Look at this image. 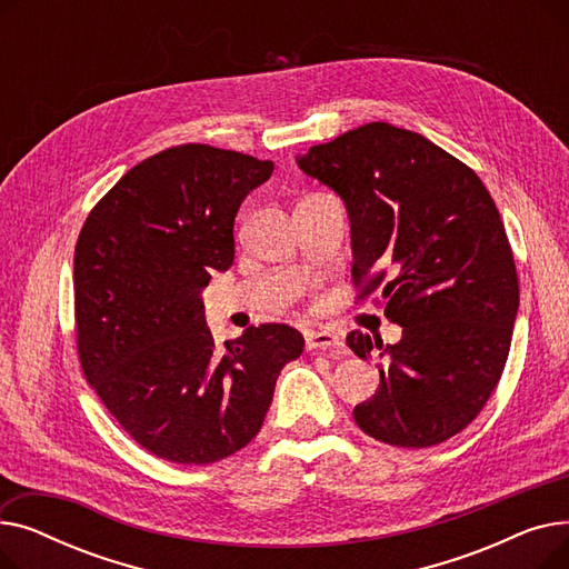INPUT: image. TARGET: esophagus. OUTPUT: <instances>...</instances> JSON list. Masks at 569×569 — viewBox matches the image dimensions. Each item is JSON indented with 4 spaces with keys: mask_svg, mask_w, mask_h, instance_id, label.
I'll return each instance as SVG.
<instances>
[{
    "mask_svg": "<svg viewBox=\"0 0 569 569\" xmlns=\"http://www.w3.org/2000/svg\"><path fill=\"white\" fill-rule=\"evenodd\" d=\"M343 341L332 330L307 332V350H341Z\"/></svg>",
    "mask_w": 569,
    "mask_h": 569,
    "instance_id": "esophagus-1",
    "label": "esophagus"
}]
</instances>
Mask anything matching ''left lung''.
Returning <instances> with one entry per match:
<instances>
[{"mask_svg": "<svg viewBox=\"0 0 569 569\" xmlns=\"http://www.w3.org/2000/svg\"><path fill=\"white\" fill-rule=\"evenodd\" d=\"M350 219L352 279L382 286L399 343L362 332V360L380 350V385L355 406L367 436L431 447L463 431L493 395L512 343L519 281L505 226L482 179L420 133L387 122L352 129L297 157Z\"/></svg>", "mask_w": 569, "mask_h": 569, "instance_id": "left-lung-1", "label": "left lung"}]
</instances>
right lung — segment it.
I'll list each match as a JSON object with an SVG mask.
<instances>
[{
  "label": "right lung",
  "mask_w": 569,
  "mask_h": 569,
  "mask_svg": "<svg viewBox=\"0 0 569 569\" xmlns=\"http://www.w3.org/2000/svg\"><path fill=\"white\" fill-rule=\"evenodd\" d=\"M272 161L209 144L133 166L89 212L73 256L78 352L87 382L159 459L221 461L249 445L281 369L305 350L269 322L217 348L202 290L234 260L242 200Z\"/></svg>",
  "instance_id": "1"
}]
</instances>
